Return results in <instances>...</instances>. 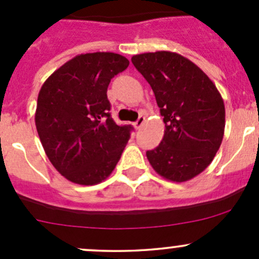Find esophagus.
Segmentation results:
<instances>
[{
  "instance_id": "1",
  "label": "esophagus",
  "mask_w": 259,
  "mask_h": 259,
  "mask_svg": "<svg viewBox=\"0 0 259 259\" xmlns=\"http://www.w3.org/2000/svg\"><path fill=\"white\" fill-rule=\"evenodd\" d=\"M145 122V116H139V119L134 122V126L135 129H140L143 126V124Z\"/></svg>"
}]
</instances>
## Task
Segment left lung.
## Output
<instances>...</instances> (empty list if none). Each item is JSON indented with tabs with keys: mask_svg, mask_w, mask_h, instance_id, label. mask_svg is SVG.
<instances>
[{
	"mask_svg": "<svg viewBox=\"0 0 259 259\" xmlns=\"http://www.w3.org/2000/svg\"><path fill=\"white\" fill-rule=\"evenodd\" d=\"M132 62L153 89L165 124L160 144L146 151L149 163L170 182L193 179L211 163L223 140L222 95L202 69L177 52H145Z\"/></svg>",
	"mask_w": 259,
	"mask_h": 259,
	"instance_id": "obj_1",
	"label": "left lung"
}]
</instances>
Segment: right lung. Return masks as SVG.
Returning a JSON list of instances; mask_svg holds the SVG:
<instances>
[{
  "label": "right lung",
  "mask_w": 259,
  "mask_h": 259,
  "mask_svg": "<svg viewBox=\"0 0 259 259\" xmlns=\"http://www.w3.org/2000/svg\"><path fill=\"white\" fill-rule=\"evenodd\" d=\"M129 60L114 52L81 54L41 86L35 124L46 155L61 176L80 185L105 180L121 156L133 127L111 117L108 86Z\"/></svg>",
  "instance_id": "right-lung-1"
}]
</instances>
